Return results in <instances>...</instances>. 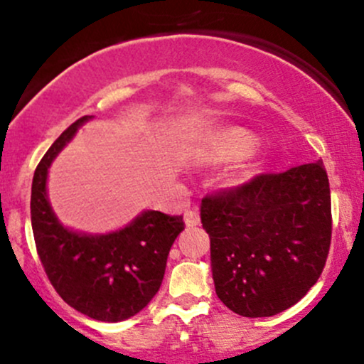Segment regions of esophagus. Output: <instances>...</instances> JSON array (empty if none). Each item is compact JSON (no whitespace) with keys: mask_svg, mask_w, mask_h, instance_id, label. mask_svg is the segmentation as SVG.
<instances>
[{"mask_svg":"<svg viewBox=\"0 0 364 364\" xmlns=\"http://www.w3.org/2000/svg\"><path fill=\"white\" fill-rule=\"evenodd\" d=\"M185 223L188 227H196L200 223V215L197 209H186L185 211Z\"/></svg>","mask_w":364,"mask_h":364,"instance_id":"esophagus-1","label":"esophagus"}]
</instances>
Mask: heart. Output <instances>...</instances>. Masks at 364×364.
<instances>
[{
	"label": "heart",
	"mask_w": 364,
	"mask_h": 364,
	"mask_svg": "<svg viewBox=\"0 0 364 364\" xmlns=\"http://www.w3.org/2000/svg\"><path fill=\"white\" fill-rule=\"evenodd\" d=\"M253 135L243 130H220L208 135L197 148H193L192 159L197 164H222L248 155L255 148Z\"/></svg>",
	"instance_id": "b5f03b06"
}]
</instances>
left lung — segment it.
Here are the masks:
<instances>
[{
    "label": "left lung",
    "mask_w": 364,
    "mask_h": 364,
    "mask_svg": "<svg viewBox=\"0 0 364 364\" xmlns=\"http://www.w3.org/2000/svg\"><path fill=\"white\" fill-rule=\"evenodd\" d=\"M200 220L220 301L243 317L280 314L317 284L328 260L333 218L324 164L215 190L203 199Z\"/></svg>",
    "instance_id": "obj_1"
}]
</instances>
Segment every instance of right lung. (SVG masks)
<instances>
[{
	"label": "right lung",
	"mask_w": 364,
	"mask_h": 364,
	"mask_svg": "<svg viewBox=\"0 0 364 364\" xmlns=\"http://www.w3.org/2000/svg\"><path fill=\"white\" fill-rule=\"evenodd\" d=\"M82 116L56 139L36 165L31 186V225L47 278L65 303L104 322L134 317L159 292L172 243L185 229L183 216L144 211L128 227L105 236L67 230L50 209L47 168Z\"/></svg>",
	"instance_id": "1"
}]
</instances>
